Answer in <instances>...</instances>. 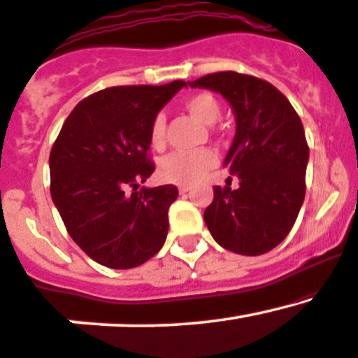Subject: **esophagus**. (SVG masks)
Listing matches in <instances>:
<instances>
[{"label": "esophagus", "instance_id": "1", "mask_svg": "<svg viewBox=\"0 0 358 358\" xmlns=\"http://www.w3.org/2000/svg\"><path fill=\"white\" fill-rule=\"evenodd\" d=\"M187 191H191V186H186V184H180V186H179L180 194H186Z\"/></svg>", "mask_w": 358, "mask_h": 358}]
</instances>
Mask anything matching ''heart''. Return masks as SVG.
<instances>
[{
	"instance_id": "1",
	"label": "heart",
	"mask_w": 358,
	"mask_h": 358,
	"mask_svg": "<svg viewBox=\"0 0 358 358\" xmlns=\"http://www.w3.org/2000/svg\"><path fill=\"white\" fill-rule=\"evenodd\" d=\"M189 113L204 125H213L220 120L222 108L211 92H196L184 101ZM150 145L162 150L166 145V116L157 115L150 125ZM218 162V155L211 148H199L192 152H172L160 159L159 176L166 182L192 184L204 178Z\"/></svg>"
}]
</instances>
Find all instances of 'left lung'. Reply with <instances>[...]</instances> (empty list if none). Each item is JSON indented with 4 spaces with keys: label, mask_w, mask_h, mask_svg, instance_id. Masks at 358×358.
I'll use <instances>...</instances> for the list:
<instances>
[{
    "label": "left lung",
    "mask_w": 358,
    "mask_h": 358,
    "mask_svg": "<svg viewBox=\"0 0 358 358\" xmlns=\"http://www.w3.org/2000/svg\"><path fill=\"white\" fill-rule=\"evenodd\" d=\"M189 86L220 92L236 125L223 166L238 178V189L213 187L208 230L235 254H266L286 238L303 206L309 160L303 123L282 92L254 76L216 72Z\"/></svg>",
    "instance_id": "left-lung-1"
}]
</instances>
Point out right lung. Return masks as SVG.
<instances>
[{
    "label": "right lung",
    "mask_w": 358,
    "mask_h": 358,
    "mask_svg": "<svg viewBox=\"0 0 358 358\" xmlns=\"http://www.w3.org/2000/svg\"><path fill=\"white\" fill-rule=\"evenodd\" d=\"M184 86H116L91 94L71 111L52 147V201L71 238L104 267L142 266L166 242L178 187L138 189V180L155 171L148 160L152 122Z\"/></svg>",
    "instance_id": "right-lung-1"
}]
</instances>
